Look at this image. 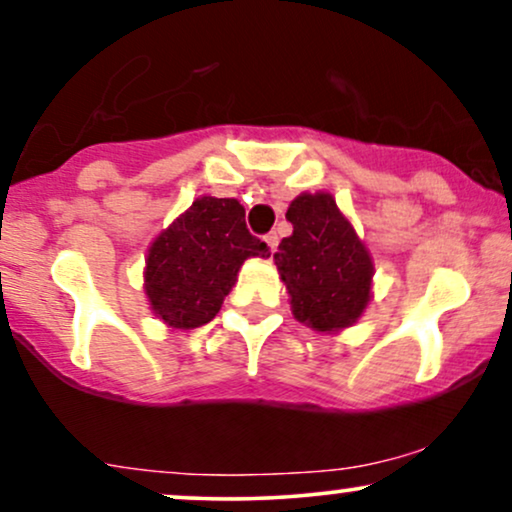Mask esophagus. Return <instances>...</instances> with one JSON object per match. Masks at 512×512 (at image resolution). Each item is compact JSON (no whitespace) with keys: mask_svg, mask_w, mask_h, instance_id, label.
I'll list each match as a JSON object with an SVG mask.
<instances>
[{"mask_svg":"<svg viewBox=\"0 0 512 512\" xmlns=\"http://www.w3.org/2000/svg\"><path fill=\"white\" fill-rule=\"evenodd\" d=\"M264 243L269 245V252H276V248H279V236H276V233H267V236H264Z\"/></svg>","mask_w":512,"mask_h":512,"instance_id":"34e87169","label":"esophagus"}]
</instances>
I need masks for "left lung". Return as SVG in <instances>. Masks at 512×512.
Wrapping results in <instances>:
<instances>
[{
	"instance_id": "left-lung-1",
	"label": "left lung",
	"mask_w": 512,
	"mask_h": 512,
	"mask_svg": "<svg viewBox=\"0 0 512 512\" xmlns=\"http://www.w3.org/2000/svg\"><path fill=\"white\" fill-rule=\"evenodd\" d=\"M286 219L293 233L279 243L274 264L293 317L317 332L351 327L370 303L373 286V260L363 240L327 192L298 195Z\"/></svg>"
}]
</instances>
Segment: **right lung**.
<instances>
[{
	"label": "right lung",
	"mask_w": 512,
	"mask_h": 512,
	"mask_svg": "<svg viewBox=\"0 0 512 512\" xmlns=\"http://www.w3.org/2000/svg\"><path fill=\"white\" fill-rule=\"evenodd\" d=\"M248 257H269L245 226L238 199L199 197L149 248L144 291L158 320L175 330L207 325Z\"/></svg>",
	"instance_id": "obj_1"
}]
</instances>
